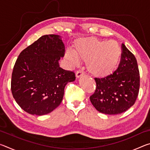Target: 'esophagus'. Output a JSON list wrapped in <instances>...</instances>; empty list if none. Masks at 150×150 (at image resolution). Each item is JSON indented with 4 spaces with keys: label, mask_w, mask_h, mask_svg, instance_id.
Segmentation results:
<instances>
[{
    "label": "esophagus",
    "mask_w": 150,
    "mask_h": 150,
    "mask_svg": "<svg viewBox=\"0 0 150 150\" xmlns=\"http://www.w3.org/2000/svg\"><path fill=\"white\" fill-rule=\"evenodd\" d=\"M84 75H85V72L83 71V69L78 70L77 73H76V77H77V78L80 77H81V76H83Z\"/></svg>",
    "instance_id": "obj_1"
}]
</instances>
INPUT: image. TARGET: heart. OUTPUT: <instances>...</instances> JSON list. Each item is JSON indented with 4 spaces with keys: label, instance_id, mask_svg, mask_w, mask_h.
Masks as SVG:
<instances>
[{
    "label": "heart",
    "instance_id": "b5f03b06",
    "mask_svg": "<svg viewBox=\"0 0 150 150\" xmlns=\"http://www.w3.org/2000/svg\"><path fill=\"white\" fill-rule=\"evenodd\" d=\"M75 53L66 51L65 55L71 64L77 65L79 58L87 62V69L91 74L103 78L111 75L120 62L122 51L115 41L106 42L96 38H86L76 42Z\"/></svg>",
    "mask_w": 150,
    "mask_h": 150
}]
</instances>
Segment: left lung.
I'll return each instance as SVG.
<instances>
[{
	"mask_svg": "<svg viewBox=\"0 0 150 150\" xmlns=\"http://www.w3.org/2000/svg\"><path fill=\"white\" fill-rule=\"evenodd\" d=\"M96 89L90 100L96 110L106 115H118L134 105L139 88V73L135 56L122 44L118 69L104 78H95Z\"/></svg>",
	"mask_w": 150,
	"mask_h": 150,
	"instance_id": "8db88e82",
	"label": "left lung"
}]
</instances>
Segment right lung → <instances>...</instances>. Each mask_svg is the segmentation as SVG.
I'll use <instances>...</instances> for the list:
<instances>
[{"instance_id": "obj_1", "label": "right lung", "mask_w": 150, "mask_h": 150, "mask_svg": "<svg viewBox=\"0 0 150 150\" xmlns=\"http://www.w3.org/2000/svg\"><path fill=\"white\" fill-rule=\"evenodd\" d=\"M65 45L59 35H44L20 53L12 74L11 91L18 105L30 115H44L59 106L73 71L59 67Z\"/></svg>"}]
</instances>
